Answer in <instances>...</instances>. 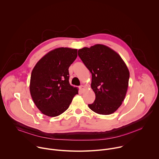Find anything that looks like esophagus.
I'll use <instances>...</instances> for the list:
<instances>
[{
	"label": "esophagus",
	"instance_id": "34e87169",
	"mask_svg": "<svg viewBox=\"0 0 159 159\" xmlns=\"http://www.w3.org/2000/svg\"><path fill=\"white\" fill-rule=\"evenodd\" d=\"M84 89H85V86H84L81 85V86H80V89L81 92H82V93H83V92L84 91Z\"/></svg>",
	"mask_w": 159,
	"mask_h": 159
}]
</instances>
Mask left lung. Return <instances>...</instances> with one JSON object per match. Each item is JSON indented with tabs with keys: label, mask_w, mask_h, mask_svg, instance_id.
I'll use <instances>...</instances> for the list:
<instances>
[{
	"label": "left lung",
	"mask_w": 159,
	"mask_h": 159,
	"mask_svg": "<svg viewBox=\"0 0 159 159\" xmlns=\"http://www.w3.org/2000/svg\"><path fill=\"white\" fill-rule=\"evenodd\" d=\"M78 56L92 75L91 86L96 98L89 107L99 114H112L127 93L129 71L125 63L117 53L101 44L80 49Z\"/></svg>",
	"instance_id": "left-lung-1"
}]
</instances>
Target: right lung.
<instances>
[{
	"label": "right lung",
	"instance_id": "right-lung-1",
	"mask_svg": "<svg viewBox=\"0 0 159 159\" xmlns=\"http://www.w3.org/2000/svg\"><path fill=\"white\" fill-rule=\"evenodd\" d=\"M77 57V50L58 48L42 57L34 68L30 83L32 99L45 115L56 117L70 106L78 89L69 83L70 66Z\"/></svg>",
	"mask_w": 159,
	"mask_h": 159
}]
</instances>
